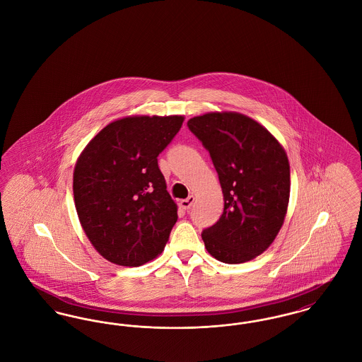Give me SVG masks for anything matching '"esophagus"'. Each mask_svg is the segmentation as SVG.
<instances>
[{
  "label": "esophagus",
  "mask_w": 362,
  "mask_h": 362,
  "mask_svg": "<svg viewBox=\"0 0 362 362\" xmlns=\"http://www.w3.org/2000/svg\"><path fill=\"white\" fill-rule=\"evenodd\" d=\"M193 202H194V197H193V196H189V197H187V199L181 200V202H180V206H181L184 209H189L190 206L193 204Z\"/></svg>",
  "instance_id": "34e87169"
}]
</instances>
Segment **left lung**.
<instances>
[{
  "label": "left lung",
  "instance_id": "obj_1",
  "mask_svg": "<svg viewBox=\"0 0 362 362\" xmlns=\"http://www.w3.org/2000/svg\"><path fill=\"white\" fill-rule=\"evenodd\" d=\"M209 150L223 192L219 221L202 233L216 260L240 264L269 247L285 222L290 165L282 144L253 118L215 112L188 121Z\"/></svg>",
  "mask_w": 362,
  "mask_h": 362
}]
</instances>
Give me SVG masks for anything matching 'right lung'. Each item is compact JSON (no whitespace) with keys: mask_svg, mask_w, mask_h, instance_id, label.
Returning a JSON list of instances; mask_svg holds the SVG:
<instances>
[{"mask_svg":"<svg viewBox=\"0 0 362 362\" xmlns=\"http://www.w3.org/2000/svg\"><path fill=\"white\" fill-rule=\"evenodd\" d=\"M184 115H129L107 124L86 146L74 170L80 225L96 252L139 267L165 249L177 204L158 168Z\"/></svg>","mask_w":362,"mask_h":362,"instance_id":"1","label":"right lung"}]
</instances>
